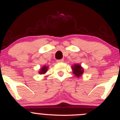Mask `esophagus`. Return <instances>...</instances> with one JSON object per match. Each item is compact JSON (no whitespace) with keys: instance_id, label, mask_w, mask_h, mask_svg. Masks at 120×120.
<instances>
[{"instance_id":"esophagus-1","label":"esophagus","mask_w":120,"mask_h":120,"mask_svg":"<svg viewBox=\"0 0 120 120\" xmlns=\"http://www.w3.org/2000/svg\"><path fill=\"white\" fill-rule=\"evenodd\" d=\"M57 61L58 63H62L64 61V60H63V59H60V60H58Z\"/></svg>"}]
</instances>
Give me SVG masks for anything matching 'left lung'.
I'll return each instance as SVG.
<instances>
[{
  "label": "left lung",
  "mask_w": 120,
  "mask_h": 120,
  "mask_svg": "<svg viewBox=\"0 0 120 120\" xmlns=\"http://www.w3.org/2000/svg\"><path fill=\"white\" fill-rule=\"evenodd\" d=\"M72 70H73V73L78 77H79L83 73L84 70L82 68L79 64H75L72 66Z\"/></svg>",
  "instance_id": "left-lung-1"
}]
</instances>
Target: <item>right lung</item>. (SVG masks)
Instances as JSON below:
<instances>
[{
  "mask_svg": "<svg viewBox=\"0 0 120 120\" xmlns=\"http://www.w3.org/2000/svg\"><path fill=\"white\" fill-rule=\"evenodd\" d=\"M47 69H48V67L45 66L42 67V68L41 69V71L39 72L40 74H43V73H45V72L47 71Z\"/></svg>",
  "mask_w": 120,
  "mask_h": 120,
  "instance_id": "1",
  "label": "right lung"
}]
</instances>
